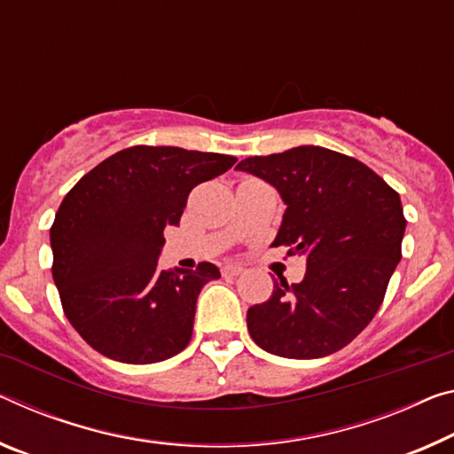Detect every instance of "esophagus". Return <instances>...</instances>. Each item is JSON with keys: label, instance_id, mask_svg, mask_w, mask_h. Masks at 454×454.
<instances>
[{"label": "esophagus", "instance_id": "1", "mask_svg": "<svg viewBox=\"0 0 454 454\" xmlns=\"http://www.w3.org/2000/svg\"><path fill=\"white\" fill-rule=\"evenodd\" d=\"M242 266L239 264H226L224 269H222V277H239L242 275Z\"/></svg>", "mask_w": 454, "mask_h": 454}]
</instances>
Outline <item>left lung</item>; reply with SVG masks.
I'll use <instances>...</instances> for the list:
<instances>
[{
  "instance_id": "1",
  "label": "left lung",
  "mask_w": 454,
  "mask_h": 454,
  "mask_svg": "<svg viewBox=\"0 0 454 454\" xmlns=\"http://www.w3.org/2000/svg\"><path fill=\"white\" fill-rule=\"evenodd\" d=\"M236 169L275 185L286 210L272 247L307 258L301 283L280 278L248 309L250 337L280 357L335 354L370 325L402 258L398 192L356 157L315 145L247 157Z\"/></svg>"
}]
</instances>
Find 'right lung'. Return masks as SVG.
Returning a JSON list of instances; mask_svg holds the SVG:
<instances>
[{
    "instance_id": "add662e5",
    "label": "right lung",
    "mask_w": 454,
    "mask_h": 454,
    "mask_svg": "<svg viewBox=\"0 0 454 454\" xmlns=\"http://www.w3.org/2000/svg\"><path fill=\"white\" fill-rule=\"evenodd\" d=\"M236 157L135 145L78 179L50 228L52 277L78 335L111 359L155 364L192 340L196 301L212 262L161 270L163 230L177 226L190 192Z\"/></svg>"
}]
</instances>
